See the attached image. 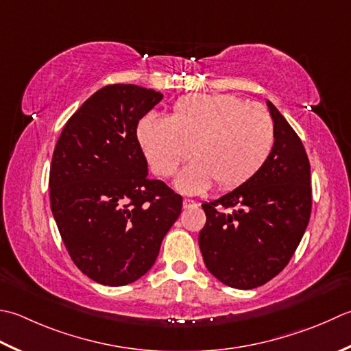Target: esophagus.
Listing matches in <instances>:
<instances>
[{
	"label": "esophagus",
	"instance_id": "esophagus-1",
	"mask_svg": "<svg viewBox=\"0 0 351 351\" xmlns=\"http://www.w3.org/2000/svg\"><path fill=\"white\" fill-rule=\"evenodd\" d=\"M195 205H196V202L191 201V199H184V201H182V207L184 208H193Z\"/></svg>",
	"mask_w": 351,
	"mask_h": 351
}]
</instances>
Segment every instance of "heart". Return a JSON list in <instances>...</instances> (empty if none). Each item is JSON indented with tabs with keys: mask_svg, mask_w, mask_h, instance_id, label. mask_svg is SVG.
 Segmentation results:
<instances>
[{
	"mask_svg": "<svg viewBox=\"0 0 351 351\" xmlns=\"http://www.w3.org/2000/svg\"><path fill=\"white\" fill-rule=\"evenodd\" d=\"M143 154L156 175L170 176L193 155L175 180L182 193L232 189L263 167L276 143L265 108L228 94H195L178 100L169 117L149 114L136 128Z\"/></svg>",
	"mask_w": 351,
	"mask_h": 351,
	"instance_id": "heart-1",
	"label": "heart"
}]
</instances>
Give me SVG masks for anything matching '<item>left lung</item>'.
I'll use <instances>...</instances> for the list:
<instances>
[{"label": "left lung", "mask_w": 351, "mask_h": 351, "mask_svg": "<svg viewBox=\"0 0 351 351\" xmlns=\"http://www.w3.org/2000/svg\"><path fill=\"white\" fill-rule=\"evenodd\" d=\"M266 105L276 128L267 161L237 189L202 204L204 263L236 289H254L283 271L311 219V164L303 143L278 109L269 100ZM230 206L237 210L225 212Z\"/></svg>", "instance_id": "left-lung-1"}]
</instances>
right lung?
Masks as SVG:
<instances>
[{
	"instance_id": "add662e5",
	"label": "right lung",
	"mask_w": 351,
	"mask_h": 351,
	"mask_svg": "<svg viewBox=\"0 0 351 351\" xmlns=\"http://www.w3.org/2000/svg\"><path fill=\"white\" fill-rule=\"evenodd\" d=\"M161 99L136 85L103 86L71 115L54 149V221L75 266L100 285L143 277L181 215L182 197L149 180L136 138L138 121Z\"/></svg>"
}]
</instances>
